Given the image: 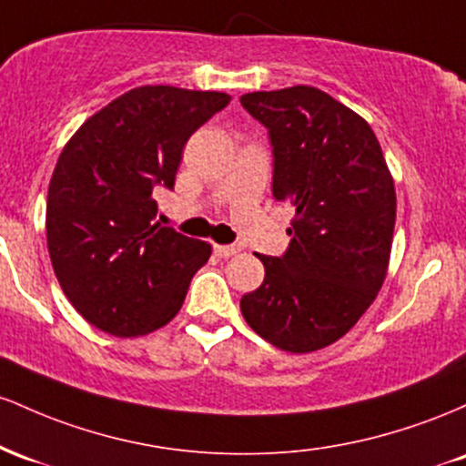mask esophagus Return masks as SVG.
I'll return each instance as SVG.
<instances>
[{"label":"esophagus","instance_id":"1","mask_svg":"<svg viewBox=\"0 0 466 466\" xmlns=\"http://www.w3.org/2000/svg\"><path fill=\"white\" fill-rule=\"evenodd\" d=\"M216 255L218 258H222V259H228V258H233V255H238L239 253V248H235V247H224V244H216Z\"/></svg>","mask_w":466,"mask_h":466}]
</instances>
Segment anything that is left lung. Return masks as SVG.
Returning <instances> with one entry per match:
<instances>
[{
    "label": "left lung",
    "instance_id": "obj_1",
    "mask_svg": "<svg viewBox=\"0 0 466 466\" xmlns=\"http://www.w3.org/2000/svg\"><path fill=\"white\" fill-rule=\"evenodd\" d=\"M270 132L273 193L295 207L284 258L258 255L264 284L239 301L247 323L292 354L332 346L383 286L396 222L394 177L368 125L310 86L239 98Z\"/></svg>",
    "mask_w": 466,
    "mask_h": 466
}]
</instances>
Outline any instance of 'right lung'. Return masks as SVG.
<instances>
[{"instance_id": "right-lung-1", "label": "right lung", "mask_w": 466, "mask_h": 466, "mask_svg": "<svg viewBox=\"0 0 466 466\" xmlns=\"http://www.w3.org/2000/svg\"><path fill=\"white\" fill-rule=\"evenodd\" d=\"M231 103L224 92L143 86L92 114L48 187L46 238L75 310L112 337H145L180 312L211 244L154 222L189 136Z\"/></svg>"}]
</instances>
